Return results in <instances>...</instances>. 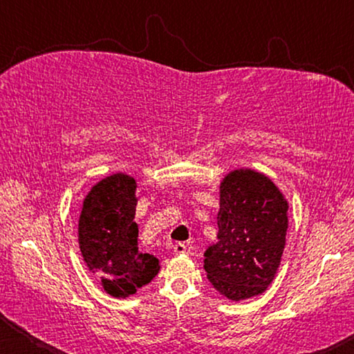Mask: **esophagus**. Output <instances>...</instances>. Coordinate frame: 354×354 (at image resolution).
<instances>
[{
    "mask_svg": "<svg viewBox=\"0 0 354 354\" xmlns=\"http://www.w3.org/2000/svg\"><path fill=\"white\" fill-rule=\"evenodd\" d=\"M173 251H175V254H184L187 251V245L184 242H178L173 245Z\"/></svg>",
    "mask_w": 354,
    "mask_h": 354,
    "instance_id": "esophagus-1",
    "label": "esophagus"
}]
</instances>
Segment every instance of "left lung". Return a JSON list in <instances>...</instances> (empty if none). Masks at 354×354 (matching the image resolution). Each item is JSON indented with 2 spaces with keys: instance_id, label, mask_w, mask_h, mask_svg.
<instances>
[{
  "instance_id": "8db88e82",
  "label": "left lung",
  "mask_w": 354,
  "mask_h": 354,
  "mask_svg": "<svg viewBox=\"0 0 354 354\" xmlns=\"http://www.w3.org/2000/svg\"><path fill=\"white\" fill-rule=\"evenodd\" d=\"M287 201L270 179L236 170L220 185L217 243L205 253L207 279L241 301L262 293L277 274L287 232Z\"/></svg>"
}]
</instances>
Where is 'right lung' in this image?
Segmentation results:
<instances>
[{"instance_id":"add662e5","label":"right lung","mask_w":354,"mask_h":354,"mask_svg":"<svg viewBox=\"0 0 354 354\" xmlns=\"http://www.w3.org/2000/svg\"><path fill=\"white\" fill-rule=\"evenodd\" d=\"M136 181L128 175H112L95 184L82 205L80 248L88 270L109 295L127 298L151 283L159 261L137 248Z\"/></svg>"}]
</instances>
